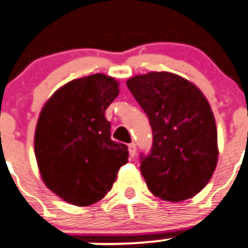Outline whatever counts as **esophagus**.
<instances>
[{"label": "esophagus", "instance_id": "34e87169", "mask_svg": "<svg viewBox=\"0 0 248 248\" xmlns=\"http://www.w3.org/2000/svg\"><path fill=\"white\" fill-rule=\"evenodd\" d=\"M128 150H129V155H130V157H135V155H136V145H135V143H130V145L128 146Z\"/></svg>", "mask_w": 248, "mask_h": 248}]
</instances>
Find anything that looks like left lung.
<instances>
[{
	"label": "left lung",
	"mask_w": 248,
	"mask_h": 248,
	"mask_svg": "<svg viewBox=\"0 0 248 248\" xmlns=\"http://www.w3.org/2000/svg\"><path fill=\"white\" fill-rule=\"evenodd\" d=\"M126 86L152 129L151 151L140 155L148 190L164 201L191 199L208 184L218 161L208 101L192 82L167 72L136 75Z\"/></svg>",
	"instance_id": "1"
}]
</instances>
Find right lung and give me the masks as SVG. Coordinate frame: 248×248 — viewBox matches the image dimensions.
<instances>
[{"label":"right lung","instance_id":"add662e5","mask_svg":"<svg viewBox=\"0 0 248 248\" xmlns=\"http://www.w3.org/2000/svg\"><path fill=\"white\" fill-rule=\"evenodd\" d=\"M118 93L115 79L93 74L61 87L40 113L34 145L42 180L75 206L103 199L128 162V147L110 139L105 117Z\"/></svg>","mask_w":248,"mask_h":248}]
</instances>
